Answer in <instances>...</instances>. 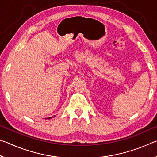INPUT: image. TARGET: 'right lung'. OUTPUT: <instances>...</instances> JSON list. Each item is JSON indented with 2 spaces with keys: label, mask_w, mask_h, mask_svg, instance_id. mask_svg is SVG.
I'll list each match as a JSON object with an SVG mask.
<instances>
[{
  "label": "right lung",
  "mask_w": 157,
  "mask_h": 157,
  "mask_svg": "<svg viewBox=\"0 0 157 157\" xmlns=\"http://www.w3.org/2000/svg\"><path fill=\"white\" fill-rule=\"evenodd\" d=\"M50 118H50H50H48V119H50Z\"/></svg>",
  "instance_id": "right-lung-1"
}]
</instances>
